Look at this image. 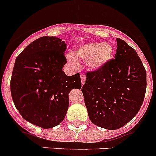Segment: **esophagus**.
Returning a JSON list of instances; mask_svg holds the SVG:
<instances>
[{
	"label": "esophagus",
	"mask_w": 156,
	"mask_h": 156,
	"mask_svg": "<svg viewBox=\"0 0 156 156\" xmlns=\"http://www.w3.org/2000/svg\"><path fill=\"white\" fill-rule=\"evenodd\" d=\"M81 78V83H82V85H83L85 83V81H86V76L83 74H81L80 75Z\"/></svg>",
	"instance_id": "esophagus-1"
}]
</instances>
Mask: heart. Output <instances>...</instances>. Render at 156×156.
<instances>
[{
    "label": "heart",
    "instance_id": "heart-1",
    "mask_svg": "<svg viewBox=\"0 0 156 156\" xmlns=\"http://www.w3.org/2000/svg\"><path fill=\"white\" fill-rule=\"evenodd\" d=\"M114 48L110 42H90L76 46L73 50V56H66L69 64L77 67L79 63L76 59L86 62L91 70H98L103 68L114 57Z\"/></svg>",
    "mask_w": 156,
    "mask_h": 156
}]
</instances>
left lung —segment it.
I'll return each mask as SVG.
<instances>
[{"mask_svg": "<svg viewBox=\"0 0 156 156\" xmlns=\"http://www.w3.org/2000/svg\"><path fill=\"white\" fill-rule=\"evenodd\" d=\"M116 40L114 59L87 72L81 89L91 122L109 130L122 128L136 116L147 87L146 70L137 53L124 40Z\"/></svg>", "mask_w": 156, "mask_h": 156, "instance_id": "1", "label": "left lung"}]
</instances>
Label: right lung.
I'll return each instance as SVG.
<instances>
[{"mask_svg": "<svg viewBox=\"0 0 156 156\" xmlns=\"http://www.w3.org/2000/svg\"><path fill=\"white\" fill-rule=\"evenodd\" d=\"M66 44L57 37L34 40L19 54L12 74V98L26 121L42 129L59 125L65 118L74 88H81L80 73L62 71L67 61Z\"/></svg>", "mask_w": 156, "mask_h": 156, "instance_id": "1", "label": "right lung"}]
</instances>
